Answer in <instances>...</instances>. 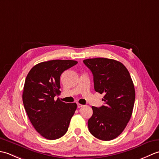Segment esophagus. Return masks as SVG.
Instances as JSON below:
<instances>
[{
	"label": "esophagus",
	"mask_w": 159,
	"mask_h": 159,
	"mask_svg": "<svg viewBox=\"0 0 159 159\" xmlns=\"http://www.w3.org/2000/svg\"><path fill=\"white\" fill-rule=\"evenodd\" d=\"M83 107V104H79V103H77V107L78 108H80V107Z\"/></svg>",
	"instance_id": "1"
}]
</instances>
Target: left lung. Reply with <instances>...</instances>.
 Segmentation results:
<instances>
[{
	"instance_id": "left-lung-1",
	"label": "left lung",
	"mask_w": 159,
	"mask_h": 159,
	"mask_svg": "<svg viewBox=\"0 0 159 159\" xmlns=\"http://www.w3.org/2000/svg\"><path fill=\"white\" fill-rule=\"evenodd\" d=\"M83 63L93 74L94 89L104 94L105 104L92 107L89 130L97 139L112 140L122 133L131 117L135 100L133 82L126 67L116 60L94 58Z\"/></svg>"
}]
</instances>
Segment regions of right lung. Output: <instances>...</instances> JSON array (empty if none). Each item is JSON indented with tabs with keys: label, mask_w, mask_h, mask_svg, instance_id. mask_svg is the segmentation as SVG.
I'll list each match as a JSON object with an SVG mask.
<instances>
[{
	"label": "right lung",
	"mask_w": 159,
	"mask_h": 159,
	"mask_svg": "<svg viewBox=\"0 0 159 159\" xmlns=\"http://www.w3.org/2000/svg\"><path fill=\"white\" fill-rule=\"evenodd\" d=\"M74 60H51L33 67L26 76L22 101L30 121L41 135L49 140L66 133L76 103H65L54 98L61 92L60 76L75 66Z\"/></svg>",
	"instance_id": "obj_1"
}]
</instances>
